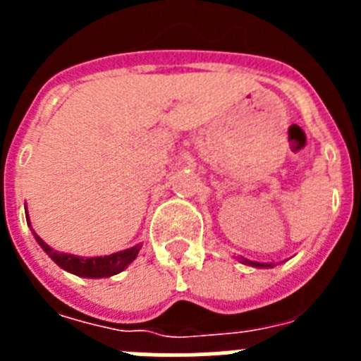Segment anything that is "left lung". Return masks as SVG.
<instances>
[{
	"instance_id": "8db88e82",
	"label": "left lung",
	"mask_w": 361,
	"mask_h": 361,
	"mask_svg": "<svg viewBox=\"0 0 361 361\" xmlns=\"http://www.w3.org/2000/svg\"><path fill=\"white\" fill-rule=\"evenodd\" d=\"M242 262L247 264V266H255V267H271V264H258V262H251L247 258H242Z\"/></svg>"
}]
</instances>
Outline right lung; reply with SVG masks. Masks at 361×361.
I'll return each instance as SVG.
<instances>
[{
  "mask_svg": "<svg viewBox=\"0 0 361 361\" xmlns=\"http://www.w3.org/2000/svg\"><path fill=\"white\" fill-rule=\"evenodd\" d=\"M37 244L43 247V251L52 258L54 262L57 264L63 269L70 271L73 275L85 276V279H103V276H111L117 275L124 267L132 264L137 258L139 251H141V245L137 244L130 250L119 251V253L106 255V257H92V258H82L75 257V255H66L59 253V251H54L49 244H44L36 233H34Z\"/></svg>",
  "mask_w": 361,
  "mask_h": 361,
  "instance_id": "right-lung-1",
  "label": "right lung"
}]
</instances>
